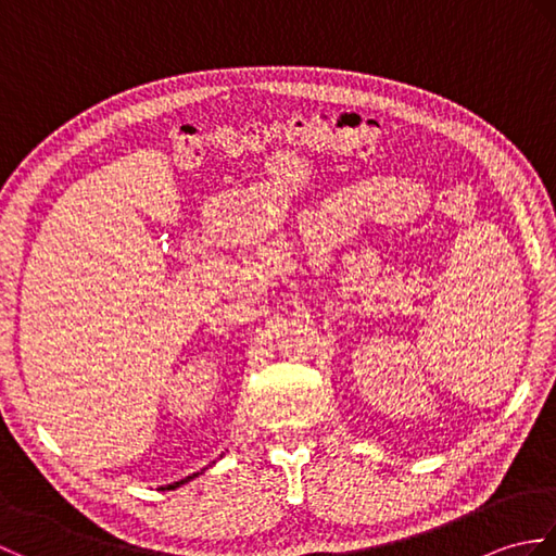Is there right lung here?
I'll return each instance as SVG.
<instances>
[{"label": "right lung", "mask_w": 556, "mask_h": 556, "mask_svg": "<svg viewBox=\"0 0 556 556\" xmlns=\"http://www.w3.org/2000/svg\"><path fill=\"white\" fill-rule=\"evenodd\" d=\"M193 478H198V473H193V476H188V478H184V480H179V482H174V485H167V488H162V490H176V488H181L184 482H188V480H193Z\"/></svg>", "instance_id": "obj_1"}]
</instances>
